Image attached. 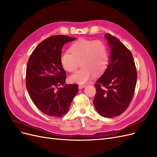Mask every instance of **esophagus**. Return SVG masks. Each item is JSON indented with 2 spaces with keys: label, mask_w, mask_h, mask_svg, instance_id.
I'll return each instance as SVG.
<instances>
[{
  "label": "esophagus",
  "mask_w": 157,
  "mask_h": 157,
  "mask_svg": "<svg viewBox=\"0 0 157 157\" xmlns=\"http://www.w3.org/2000/svg\"><path fill=\"white\" fill-rule=\"evenodd\" d=\"M86 87V85H83V84H80L78 85V89H82Z\"/></svg>",
  "instance_id": "34e87169"
}]
</instances>
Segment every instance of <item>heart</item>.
I'll return each mask as SVG.
<instances>
[{
  "instance_id": "obj_1",
  "label": "heart",
  "mask_w": 157,
  "mask_h": 157,
  "mask_svg": "<svg viewBox=\"0 0 157 157\" xmlns=\"http://www.w3.org/2000/svg\"><path fill=\"white\" fill-rule=\"evenodd\" d=\"M69 51L70 54L65 52L60 56L61 67L69 73L77 69L78 63L82 67L69 77L71 83H86L94 73H102L108 65L107 47L101 40L79 39L71 45Z\"/></svg>"
}]
</instances>
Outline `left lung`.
I'll return each instance as SVG.
<instances>
[{"mask_svg":"<svg viewBox=\"0 0 157 157\" xmlns=\"http://www.w3.org/2000/svg\"><path fill=\"white\" fill-rule=\"evenodd\" d=\"M110 58L105 72L94 84L96 93L93 101L99 115L111 118L128 108L134 96L137 71L130 51L116 37L106 33Z\"/></svg>","mask_w":157,"mask_h":157,"instance_id":"8db88e82","label":"left lung"}]
</instances>
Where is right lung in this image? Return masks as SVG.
<instances>
[{"label": "right lung", "instance_id": "right-lung-1", "mask_svg": "<svg viewBox=\"0 0 157 157\" xmlns=\"http://www.w3.org/2000/svg\"><path fill=\"white\" fill-rule=\"evenodd\" d=\"M75 39L66 35L52 36L36 47L28 61V93L36 107L50 117H59L67 113L78 91L77 84H65V71L60 64L63 46Z\"/></svg>", "mask_w": 157, "mask_h": 157}]
</instances>
